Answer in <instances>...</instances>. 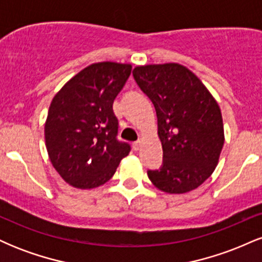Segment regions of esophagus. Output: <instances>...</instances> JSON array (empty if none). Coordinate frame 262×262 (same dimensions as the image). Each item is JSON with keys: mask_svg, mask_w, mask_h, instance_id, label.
<instances>
[{"mask_svg": "<svg viewBox=\"0 0 262 262\" xmlns=\"http://www.w3.org/2000/svg\"><path fill=\"white\" fill-rule=\"evenodd\" d=\"M140 148H141V140L134 141V143H133V149L135 150V151H138V150H139Z\"/></svg>", "mask_w": 262, "mask_h": 262, "instance_id": "1", "label": "esophagus"}]
</instances>
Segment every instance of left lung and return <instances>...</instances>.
I'll list each match as a JSON object with an SVG mask.
<instances>
[{
    "label": "left lung",
    "instance_id": "left-lung-1",
    "mask_svg": "<svg viewBox=\"0 0 262 262\" xmlns=\"http://www.w3.org/2000/svg\"><path fill=\"white\" fill-rule=\"evenodd\" d=\"M133 76L154 103L164 162L149 170L162 192L181 194L212 175L224 145L221 108L203 82L186 66L169 62L137 66Z\"/></svg>",
    "mask_w": 262,
    "mask_h": 262
}]
</instances>
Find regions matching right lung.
<instances>
[{"label": "right lung", "instance_id": "obj_1", "mask_svg": "<svg viewBox=\"0 0 262 262\" xmlns=\"http://www.w3.org/2000/svg\"><path fill=\"white\" fill-rule=\"evenodd\" d=\"M132 73L130 64H91L54 96L44 125L45 146L54 169L80 189L106 183L130 145L117 139L113 102Z\"/></svg>", "mask_w": 262, "mask_h": 262}]
</instances>
